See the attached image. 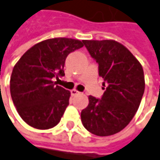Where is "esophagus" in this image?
Wrapping results in <instances>:
<instances>
[{
	"label": "esophagus",
	"mask_w": 160,
	"mask_h": 160,
	"mask_svg": "<svg viewBox=\"0 0 160 160\" xmlns=\"http://www.w3.org/2000/svg\"><path fill=\"white\" fill-rule=\"evenodd\" d=\"M70 92H71V95H73V96H75V95H77V94H79V93H80V92H79V91H77L76 89L71 90V91H70Z\"/></svg>",
	"instance_id": "obj_1"
}]
</instances>
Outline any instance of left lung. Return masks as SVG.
<instances>
[{"label": "left lung", "instance_id": "8db88e82", "mask_svg": "<svg viewBox=\"0 0 160 160\" xmlns=\"http://www.w3.org/2000/svg\"><path fill=\"white\" fill-rule=\"evenodd\" d=\"M99 65V76L108 84L101 99L89 96L81 114L85 129L97 136H109L123 130L137 112L144 92L140 62L123 44L113 41H83Z\"/></svg>", "mask_w": 160, "mask_h": 160}]
</instances>
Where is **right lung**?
I'll return each mask as SVG.
<instances>
[{
    "label": "right lung",
    "mask_w": 160,
    "mask_h": 160,
    "mask_svg": "<svg viewBox=\"0 0 160 160\" xmlns=\"http://www.w3.org/2000/svg\"><path fill=\"white\" fill-rule=\"evenodd\" d=\"M83 45L75 39H48L28 49L17 61L11 75L10 92L27 124L48 130L59 123L69 104L70 92L55 85L52 79L65 76L67 56Z\"/></svg>",
    "instance_id": "obj_1"
}]
</instances>
